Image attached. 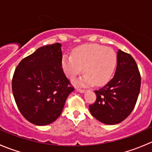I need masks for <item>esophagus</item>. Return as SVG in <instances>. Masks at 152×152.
Wrapping results in <instances>:
<instances>
[{
    "label": "esophagus",
    "instance_id": "obj_1",
    "mask_svg": "<svg viewBox=\"0 0 152 152\" xmlns=\"http://www.w3.org/2000/svg\"><path fill=\"white\" fill-rule=\"evenodd\" d=\"M76 90H77L78 92H80V93H84V92H85V90L82 88H80V87H76Z\"/></svg>",
    "mask_w": 152,
    "mask_h": 152
}]
</instances>
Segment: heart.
<instances>
[{"mask_svg":"<svg viewBox=\"0 0 152 152\" xmlns=\"http://www.w3.org/2000/svg\"><path fill=\"white\" fill-rule=\"evenodd\" d=\"M117 63L114 50L98 44H87L79 46L72 55L63 56L62 67L69 79L73 80L83 70L85 76L79 85H104L111 79Z\"/></svg>","mask_w":152,"mask_h":152,"instance_id":"obj_1","label":"heart"}]
</instances>
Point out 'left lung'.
I'll list each match as a JSON object with an SVG mask.
<instances>
[{"instance_id": "8db88e82", "label": "left lung", "mask_w": 152, "mask_h": 152, "mask_svg": "<svg viewBox=\"0 0 152 152\" xmlns=\"http://www.w3.org/2000/svg\"><path fill=\"white\" fill-rule=\"evenodd\" d=\"M141 76L134 58L118 50L114 77L95 90L96 100L89 106L92 115L106 124L123 121L134 110L140 93Z\"/></svg>"}]
</instances>
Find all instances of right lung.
<instances>
[{
    "label": "right lung",
    "instance_id": "right-lung-1",
    "mask_svg": "<svg viewBox=\"0 0 152 152\" xmlns=\"http://www.w3.org/2000/svg\"><path fill=\"white\" fill-rule=\"evenodd\" d=\"M61 44L42 46L23 58L12 77V93L22 115L44 126L59 118L74 87L62 67Z\"/></svg>",
    "mask_w": 152,
    "mask_h": 152
}]
</instances>
